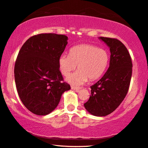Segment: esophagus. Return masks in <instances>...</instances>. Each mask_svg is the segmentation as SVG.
<instances>
[{
    "mask_svg": "<svg viewBox=\"0 0 148 148\" xmlns=\"http://www.w3.org/2000/svg\"><path fill=\"white\" fill-rule=\"evenodd\" d=\"M71 89L73 90H75V91H76V92H78L79 90L80 89V88L75 87V86H71Z\"/></svg>",
    "mask_w": 148,
    "mask_h": 148,
    "instance_id": "34e87169",
    "label": "esophagus"
}]
</instances>
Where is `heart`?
Wrapping results in <instances>:
<instances>
[{
    "label": "heart",
    "mask_w": 148,
    "mask_h": 148,
    "mask_svg": "<svg viewBox=\"0 0 148 148\" xmlns=\"http://www.w3.org/2000/svg\"><path fill=\"white\" fill-rule=\"evenodd\" d=\"M109 54L98 46L80 45L72 47L70 54H62L59 58V68L64 76H68L76 69L79 70L68 78L72 84L82 85L88 79L94 81L104 73L109 63Z\"/></svg>",
    "instance_id": "heart-1"
}]
</instances>
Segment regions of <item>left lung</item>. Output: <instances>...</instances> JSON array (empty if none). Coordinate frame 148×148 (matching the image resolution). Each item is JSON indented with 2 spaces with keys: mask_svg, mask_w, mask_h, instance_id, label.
<instances>
[{
  "mask_svg": "<svg viewBox=\"0 0 148 148\" xmlns=\"http://www.w3.org/2000/svg\"><path fill=\"white\" fill-rule=\"evenodd\" d=\"M99 38L110 47V66L102 78L90 86L91 95L84 106L92 115L106 116L120 106L128 92L132 62L128 50L119 40Z\"/></svg>",
  "mask_w": 148,
  "mask_h": 148,
  "instance_id": "obj_1",
  "label": "left lung"
}]
</instances>
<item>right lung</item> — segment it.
Returning <instances> with one entry per match:
<instances>
[{
	"label": "right lung",
	"mask_w": 148,
	"mask_h": 148,
	"mask_svg": "<svg viewBox=\"0 0 148 148\" xmlns=\"http://www.w3.org/2000/svg\"><path fill=\"white\" fill-rule=\"evenodd\" d=\"M67 40L64 34H39L28 38L20 50L14 65L15 83L22 102L33 114H50L62 94L70 89L58 63Z\"/></svg>",
	"instance_id": "1"
}]
</instances>
